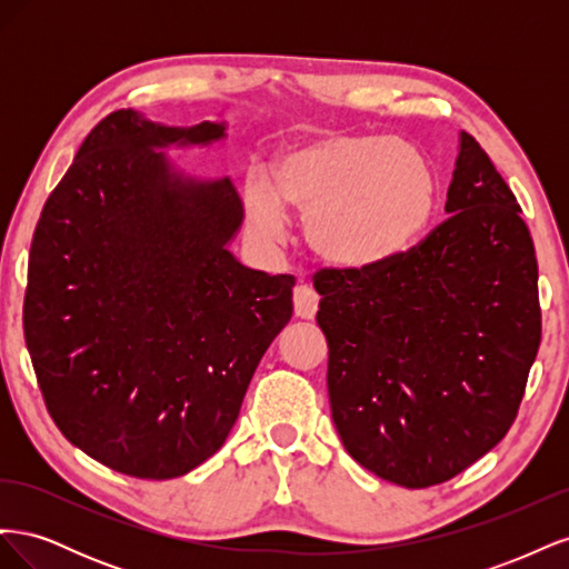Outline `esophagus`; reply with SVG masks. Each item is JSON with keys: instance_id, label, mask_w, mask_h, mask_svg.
<instances>
[{"instance_id": "obj_1", "label": "esophagus", "mask_w": 569, "mask_h": 569, "mask_svg": "<svg viewBox=\"0 0 569 569\" xmlns=\"http://www.w3.org/2000/svg\"><path fill=\"white\" fill-rule=\"evenodd\" d=\"M318 295L313 291V287L308 284H299L295 289V313L297 318H303V320H311L318 311Z\"/></svg>"}]
</instances>
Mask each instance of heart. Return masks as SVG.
Returning a JSON list of instances; mask_svg holds the SVG:
<instances>
[{"mask_svg":"<svg viewBox=\"0 0 569 569\" xmlns=\"http://www.w3.org/2000/svg\"><path fill=\"white\" fill-rule=\"evenodd\" d=\"M244 206L263 239H280L284 211H297L318 258L363 270L420 234L432 216L435 173L420 149L396 137L325 134L287 149L270 182L249 176Z\"/></svg>","mask_w":569,"mask_h":569,"instance_id":"b5f03b06","label":"heart"}]
</instances>
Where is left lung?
I'll return each mask as SVG.
<instances>
[{"mask_svg":"<svg viewBox=\"0 0 569 569\" xmlns=\"http://www.w3.org/2000/svg\"><path fill=\"white\" fill-rule=\"evenodd\" d=\"M446 213L380 266L313 274L343 449L406 489L453 479L508 435L541 343L529 228L468 132Z\"/></svg>","mask_w":569,"mask_h":569,"instance_id":"1","label":"left lung"}]
</instances>
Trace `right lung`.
I'll return each mask as SVG.
<instances>
[{"label": "right lung", "instance_id": "obj_1", "mask_svg": "<svg viewBox=\"0 0 569 569\" xmlns=\"http://www.w3.org/2000/svg\"><path fill=\"white\" fill-rule=\"evenodd\" d=\"M222 123L168 128L132 109L101 118L49 194L30 244L23 332L61 435L140 479L187 475L226 443L295 274L228 251L244 216L230 178H182L168 144Z\"/></svg>", "mask_w": 569, "mask_h": 569}]
</instances>
